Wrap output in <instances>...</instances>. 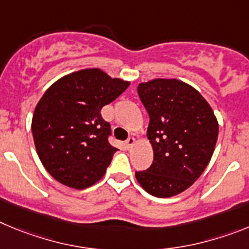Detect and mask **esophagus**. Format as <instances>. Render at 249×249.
<instances>
[{
  "mask_svg": "<svg viewBox=\"0 0 249 249\" xmlns=\"http://www.w3.org/2000/svg\"><path fill=\"white\" fill-rule=\"evenodd\" d=\"M134 144H135V139H134L133 136H130V138L127 139L126 141H125V145H126V147H127V149H130V147L133 146Z\"/></svg>",
  "mask_w": 249,
  "mask_h": 249,
  "instance_id": "34e87169",
  "label": "esophagus"
}]
</instances>
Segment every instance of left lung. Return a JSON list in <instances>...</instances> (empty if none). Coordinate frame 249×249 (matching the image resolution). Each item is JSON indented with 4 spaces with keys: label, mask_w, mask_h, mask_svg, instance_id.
Here are the masks:
<instances>
[{
    "label": "left lung",
    "mask_w": 249,
    "mask_h": 249,
    "mask_svg": "<svg viewBox=\"0 0 249 249\" xmlns=\"http://www.w3.org/2000/svg\"><path fill=\"white\" fill-rule=\"evenodd\" d=\"M149 113L147 139L154 161L136 171L141 187L155 197L181 194L200 178L211 160L218 123L205 98L178 79H154L138 87Z\"/></svg>",
    "instance_id": "8db88e82"
}]
</instances>
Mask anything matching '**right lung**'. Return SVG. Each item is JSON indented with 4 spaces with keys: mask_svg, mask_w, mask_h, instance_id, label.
<instances>
[{
    "mask_svg": "<svg viewBox=\"0 0 249 249\" xmlns=\"http://www.w3.org/2000/svg\"><path fill=\"white\" fill-rule=\"evenodd\" d=\"M129 84L90 68L47 89L35 109L32 134L39 160L58 182L82 190L104 176L118 149L109 144L110 124L100 110Z\"/></svg>",
    "mask_w": 249,
    "mask_h": 249,
    "instance_id": "obj_1",
    "label": "right lung"
}]
</instances>
